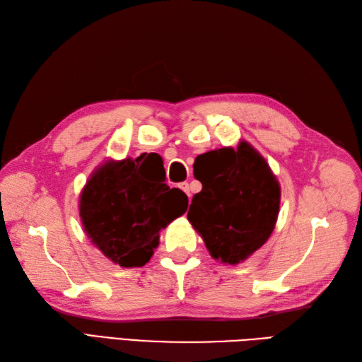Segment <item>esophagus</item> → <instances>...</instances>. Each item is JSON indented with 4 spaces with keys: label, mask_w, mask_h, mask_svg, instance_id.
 <instances>
[{
    "label": "esophagus",
    "mask_w": 362,
    "mask_h": 362,
    "mask_svg": "<svg viewBox=\"0 0 362 362\" xmlns=\"http://www.w3.org/2000/svg\"><path fill=\"white\" fill-rule=\"evenodd\" d=\"M179 188H180L183 192H187V196H188V197L191 196V191H189V183H188V182H182V183L179 185Z\"/></svg>",
    "instance_id": "obj_1"
}]
</instances>
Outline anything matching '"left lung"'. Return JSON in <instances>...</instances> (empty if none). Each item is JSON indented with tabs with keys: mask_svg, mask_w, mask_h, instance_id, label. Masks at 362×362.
<instances>
[{
	"mask_svg": "<svg viewBox=\"0 0 362 362\" xmlns=\"http://www.w3.org/2000/svg\"><path fill=\"white\" fill-rule=\"evenodd\" d=\"M194 165L202 191L192 197L188 220L214 260L245 262L272 234L280 183L264 157L245 141L235 150L225 146L203 154Z\"/></svg>",
	"mask_w": 362,
	"mask_h": 362,
	"instance_id": "1",
	"label": "left lung"
}]
</instances>
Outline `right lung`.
Listing matches in <instances>:
<instances>
[{
    "label": "right lung",
    "mask_w": 362,
    "mask_h": 362,
    "mask_svg": "<svg viewBox=\"0 0 362 362\" xmlns=\"http://www.w3.org/2000/svg\"><path fill=\"white\" fill-rule=\"evenodd\" d=\"M165 179L160 156L141 154L107 160L86 183L79 199L82 226L113 263L141 267L150 262L160 229L185 214L187 194Z\"/></svg>",
    "instance_id": "1"
}]
</instances>
